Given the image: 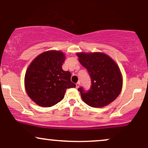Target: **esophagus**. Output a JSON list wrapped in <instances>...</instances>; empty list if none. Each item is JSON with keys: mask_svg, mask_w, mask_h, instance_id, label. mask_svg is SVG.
I'll use <instances>...</instances> for the list:
<instances>
[{"mask_svg": "<svg viewBox=\"0 0 148 148\" xmlns=\"http://www.w3.org/2000/svg\"><path fill=\"white\" fill-rule=\"evenodd\" d=\"M80 86V82H78L77 83V84H76V88H79V86Z\"/></svg>", "mask_w": 148, "mask_h": 148, "instance_id": "obj_1", "label": "esophagus"}]
</instances>
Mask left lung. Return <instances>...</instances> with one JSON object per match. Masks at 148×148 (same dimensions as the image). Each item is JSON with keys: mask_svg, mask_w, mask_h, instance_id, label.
<instances>
[{"mask_svg": "<svg viewBox=\"0 0 148 148\" xmlns=\"http://www.w3.org/2000/svg\"><path fill=\"white\" fill-rule=\"evenodd\" d=\"M77 55L91 79V87L87 91L83 87L78 88L83 101L92 107H105L114 101L123 86L121 71L116 62L101 53H80Z\"/></svg>", "mask_w": 148, "mask_h": 148, "instance_id": "left-lung-1", "label": "left lung"}]
</instances>
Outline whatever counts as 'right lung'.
Instances as JSON below:
<instances>
[{"label":"right lung","instance_id":"obj_1","mask_svg":"<svg viewBox=\"0 0 148 148\" xmlns=\"http://www.w3.org/2000/svg\"><path fill=\"white\" fill-rule=\"evenodd\" d=\"M63 53L50 50L32 61L26 71L25 86L27 95L38 105L50 107L63 100L67 88H75L69 71L62 69Z\"/></svg>","mask_w":148,"mask_h":148}]
</instances>
